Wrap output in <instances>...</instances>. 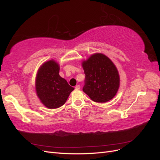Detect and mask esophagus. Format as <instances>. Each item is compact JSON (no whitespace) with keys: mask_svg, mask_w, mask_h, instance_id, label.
<instances>
[{"mask_svg":"<svg viewBox=\"0 0 160 160\" xmlns=\"http://www.w3.org/2000/svg\"><path fill=\"white\" fill-rule=\"evenodd\" d=\"M75 88L76 89H80V85H77L75 87Z\"/></svg>","mask_w":160,"mask_h":160,"instance_id":"34e87169","label":"esophagus"}]
</instances>
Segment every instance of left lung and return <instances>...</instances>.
Returning a JSON list of instances; mask_svg holds the SVG:
<instances>
[{
	"label": "left lung",
	"instance_id": "left-lung-1",
	"mask_svg": "<svg viewBox=\"0 0 160 160\" xmlns=\"http://www.w3.org/2000/svg\"><path fill=\"white\" fill-rule=\"evenodd\" d=\"M85 85L83 91L91 100L105 103L116 95L119 76L115 66L108 57L96 53L83 62Z\"/></svg>",
	"mask_w": 160,
	"mask_h": 160
}]
</instances>
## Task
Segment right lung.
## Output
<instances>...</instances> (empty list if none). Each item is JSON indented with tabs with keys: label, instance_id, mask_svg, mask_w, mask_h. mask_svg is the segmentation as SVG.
Instances as JSON below:
<instances>
[{
	"label": "right lung",
	"instance_id": "add662e5",
	"mask_svg": "<svg viewBox=\"0 0 160 160\" xmlns=\"http://www.w3.org/2000/svg\"><path fill=\"white\" fill-rule=\"evenodd\" d=\"M59 72V65L54 61H49L41 67L37 73V94L41 102L49 109L61 107L74 90Z\"/></svg>",
	"mask_w": 160,
	"mask_h": 160
}]
</instances>
